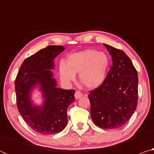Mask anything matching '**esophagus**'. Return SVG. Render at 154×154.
<instances>
[{
    "mask_svg": "<svg viewBox=\"0 0 154 154\" xmlns=\"http://www.w3.org/2000/svg\"><path fill=\"white\" fill-rule=\"evenodd\" d=\"M82 93L79 91H76L75 93V98L76 99H79L81 97H82Z\"/></svg>",
    "mask_w": 154,
    "mask_h": 154,
    "instance_id": "esophagus-1",
    "label": "esophagus"
}]
</instances>
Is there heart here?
I'll list each match as a JSON object with an SVG mask.
<instances>
[{"mask_svg":"<svg viewBox=\"0 0 154 154\" xmlns=\"http://www.w3.org/2000/svg\"><path fill=\"white\" fill-rule=\"evenodd\" d=\"M110 65L107 54L95 49H86L67 57L59 66V74L64 83H69L79 74V83L88 89H95L105 82Z\"/></svg>","mask_w":154,"mask_h":154,"instance_id":"b5f03b06","label":"heart"}]
</instances>
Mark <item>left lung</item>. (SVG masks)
<instances>
[{
  "label": "left lung",
  "instance_id": "8db88e82",
  "mask_svg": "<svg viewBox=\"0 0 154 154\" xmlns=\"http://www.w3.org/2000/svg\"><path fill=\"white\" fill-rule=\"evenodd\" d=\"M111 56L112 66L100 86L90 91V116L104 129H116L126 123L136 110L138 75L123 51L103 44Z\"/></svg>",
  "mask_w": 154,
  "mask_h": 154
}]
</instances>
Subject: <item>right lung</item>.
I'll list each match as a JSON object with an SVG mask.
<instances>
[{
	"mask_svg": "<svg viewBox=\"0 0 154 154\" xmlns=\"http://www.w3.org/2000/svg\"><path fill=\"white\" fill-rule=\"evenodd\" d=\"M64 49L61 45L41 49L23 62L15 79L18 111L28 126L38 133H58L67 125L66 111L75 100V90L57 87L51 71L55 68L54 58ZM36 89L42 94L43 102L39 106L32 100Z\"/></svg>",
	"mask_w": 154,
	"mask_h": 154,
	"instance_id": "obj_1",
	"label": "right lung"
}]
</instances>
